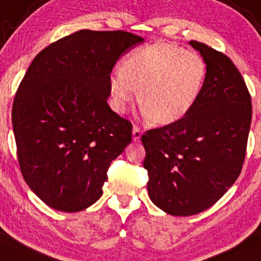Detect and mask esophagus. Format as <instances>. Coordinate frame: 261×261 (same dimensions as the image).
<instances>
[{"label":"esophagus","instance_id":"obj_1","mask_svg":"<svg viewBox=\"0 0 261 261\" xmlns=\"http://www.w3.org/2000/svg\"><path fill=\"white\" fill-rule=\"evenodd\" d=\"M142 135H143L142 128H139L138 126H134V127H133L134 142H139V140H140V138H142Z\"/></svg>","mask_w":261,"mask_h":261}]
</instances>
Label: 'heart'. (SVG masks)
Here are the masks:
<instances>
[{
  "mask_svg": "<svg viewBox=\"0 0 261 261\" xmlns=\"http://www.w3.org/2000/svg\"><path fill=\"white\" fill-rule=\"evenodd\" d=\"M207 65L198 53L167 42L143 46L126 58L109 80L114 107L125 112L138 95L147 117L160 125L174 123L199 99Z\"/></svg>",
  "mask_w": 261,
  "mask_h": 261,
  "instance_id": "obj_1",
  "label": "heart"
}]
</instances>
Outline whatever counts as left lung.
I'll return each instance as SVG.
<instances>
[{"label": "left lung", "instance_id": "left-lung-1", "mask_svg": "<svg viewBox=\"0 0 261 261\" xmlns=\"http://www.w3.org/2000/svg\"><path fill=\"white\" fill-rule=\"evenodd\" d=\"M207 65L199 99L187 116L142 136L148 194L175 216L207 210L240 176L251 126L245 80L225 54L191 41Z\"/></svg>", "mask_w": 261, "mask_h": 261}]
</instances>
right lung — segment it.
<instances>
[{
  "instance_id": "right-lung-1",
  "label": "right lung",
  "mask_w": 261,
  "mask_h": 261,
  "mask_svg": "<svg viewBox=\"0 0 261 261\" xmlns=\"http://www.w3.org/2000/svg\"><path fill=\"white\" fill-rule=\"evenodd\" d=\"M143 41L123 31H79L29 65L13 103L19 166L47 206L77 213L100 198L133 125L109 108L117 60Z\"/></svg>"
}]
</instances>
